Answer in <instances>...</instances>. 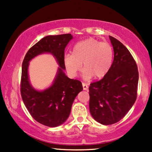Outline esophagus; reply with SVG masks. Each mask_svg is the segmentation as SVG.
<instances>
[{
	"label": "esophagus",
	"mask_w": 152,
	"mask_h": 152,
	"mask_svg": "<svg viewBox=\"0 0 152 152\" xmlns=\"http://www.w3.org/2000/svg\"><path fill=\"white\" fill-rule=\"evenodd\" d=\"M82 86H83V90H85V91L88 90V85L86 84V83H82Z\"/></svg>",
	"instance_id": "1"
}]
</instances>
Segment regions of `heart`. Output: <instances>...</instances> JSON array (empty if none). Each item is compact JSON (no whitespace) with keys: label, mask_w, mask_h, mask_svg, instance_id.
<instances>
[{"label":"heart","mask_w":152,"mask_h":152,"mask_svg":"<svg viewBox=\"0 0 152 152\" xmlns=\"http://www.w3.org/2000/svg\"><path fill=\"white\" fill-rule=\"evenodd\" d=\"M113 61L112 46L109 43L91 38L75 44L72 54L64 56V65L69 74L75 76L83 64V78L89 80L93 76L96 78L105 76L112 66Z\"/></svg>","instance_id":"1"}]
</instances>
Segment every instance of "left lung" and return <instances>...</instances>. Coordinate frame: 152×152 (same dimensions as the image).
<instances>
[{
    "instance_id": "8db88e82",
    "label": "left lung",
    "mask_w": 152,
    "mask_h": 152,
    "mask_svg": "<svg viewBox=\"0 0 152 152\" xmlns=\"http://www.w3.org/2000/svg\"><path fill=\"white\" fill-rule=\"evenodd\" d=\"M114 48L111 69L100 81L89 86V109L92 117L103 125L119 121L129 111L137 96L139 71L126 46L109 36Z\"/></svg>"
}]
</instances>
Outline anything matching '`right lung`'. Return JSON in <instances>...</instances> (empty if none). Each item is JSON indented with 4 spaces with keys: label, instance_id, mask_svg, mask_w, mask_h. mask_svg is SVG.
<instances>
[{
    "label": "right lung",
    "instance_id": "right-lung-1",
    "mask_svg": "<svg viewBox=\"0 0 152 152\" xmlns=\"http://www.w3.org/2000/svg\"><path fill=\"white\" fill-rule=\"evenodd\" d=\"M73 38L70 34L48 36L28 50L22 64L20 94L26 109L33 118L41 124L56 127L66 121L75 98L83 90L81 82L71 79L64 70V50ZM50 53L55 56L60 67L51 87L43 92L34 90L27 74L29 61L36 55Z\"/></svg>",
    "mask_w": 152,
    "mask_h": 152
}]
</instances>
